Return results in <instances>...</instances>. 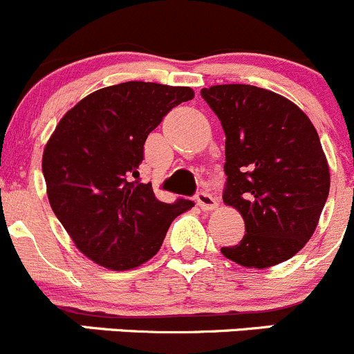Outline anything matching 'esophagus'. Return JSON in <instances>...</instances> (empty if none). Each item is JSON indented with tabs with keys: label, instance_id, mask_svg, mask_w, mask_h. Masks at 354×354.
<instances>
[{
	"label": "esophagus",
	"instance_id": "34e87169",
	"mask_svg": "<svg viewBox=\"0 0 354 354\" xmlns=\"http://www.w3.org/2000/svg\"><path fill=\"white\" fill-rule=\"evenodd\" d=\"M195 198H197V205L202 210H214L217 207V200L207 192H198Z\"/></svg>",
	"mask_w": 354,
	"mask_h": 354
}]
</instances>
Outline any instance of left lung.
I'll list each match as a JSON object with an SVG mask.
<instances>
[{
    "instance_id": "left-lung-1",
    "label": "left lung",
    "mask_w": 354,
    "mask_h": 354,
    "mask_svg": "<svg viewBox=\"0 0 354 354\" xmlns=\"http://www.w3.org/2000/svg\"><path fill=\"white\" fill-rule=\"evenodd\" d=\"M200 94L226 135L223 200L241 214L246 231L221 253L248 269L291 259L312 238L329 197L315 127L295 102L255 85H212Z\"/></svg>"
}]
</instances>
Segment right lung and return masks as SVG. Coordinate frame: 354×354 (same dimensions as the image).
<instances>
[{
	"mask_svg": "<svg viewBox=\"0 0 354 354\" xmlns=\"http://www.w3.org/2000/svg\"><path fill=\"white\" fill-rule=\"evenodd\" d=\"M190 87L124 82L99 88L73 106L42 154L48 198L75 246L111 270H130L159 252L176 216L194 207L164 203L138 181L149 133Z\"/></svg>",
	"mask_w": 354,
	"mask_h": 354,
	"instance_id": "add662e5",
	"label": "right lung"
}]
</instances>
